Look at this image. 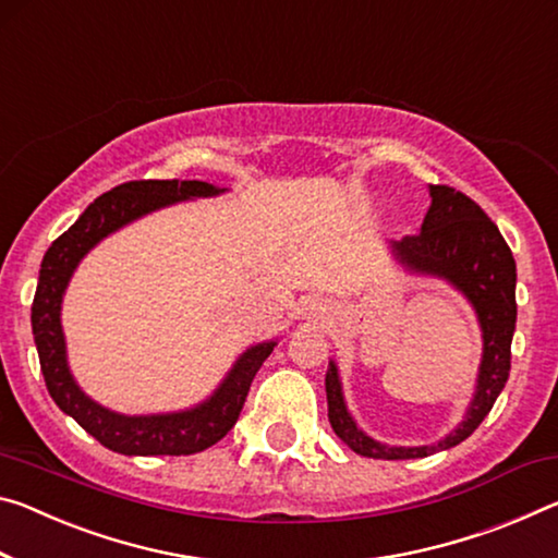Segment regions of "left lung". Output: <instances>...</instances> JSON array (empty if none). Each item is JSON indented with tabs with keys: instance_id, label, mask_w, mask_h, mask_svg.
<instances>
[{
	"instance_id": "obj_1",
	"label": "left lung",
	"mask_w": 558,
	"mask_h": 558,
	"mask_svg": "<svg viewBox=\"0 0 558 558\" xmlns=\"http://www.w3.org/2000/svg\"><path fill=\"white\" fill-rule=\"evenodd\" d=\"M432 206L424 216L420 233L404 235L390 243L395 260L417 276L447 280L470 300L482 327V365L476 375V390L459 427L437 445L397 447L383 445L357 427L342 397L338 365L330 360L325 375L327 417L352 452L373 459H420L441 449L457 447L497 402L511 369V338L517 327V263L507 241L492 218L449 185H429Z\"/></svg>"
}]
</instances>
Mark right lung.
Returning a JSON list of instances; mask_svg holds the SVG:
<instances>
[{"label": "right lung", "mask_w": 558, "mask_h": 558, "mask_svg": "<svg viewBox=\"0 0 558 558\" xmlns=\"http://www.w3.org/2000/svg\"><path fill=\"white\" fill-rule=\"evenodd\" d=\"M206 181H129L96 198L76 223L61 233L44 253L39 286L32 303V332L37 342L39 365L51 400L61 412L74 417L82 427L99 439L106 449L129 457L156 454H196L223 439L238 422L251 383L260 365L276 348V342H258L235 360L218 390L191 410L166 414H119L94 402L82 392L66 362V342L61 330V300L72 280L76 265L96 243L136 218L179 201L218 196Z\"/></svg>", "instance_id": "right-lung-1"}]
</instances>
